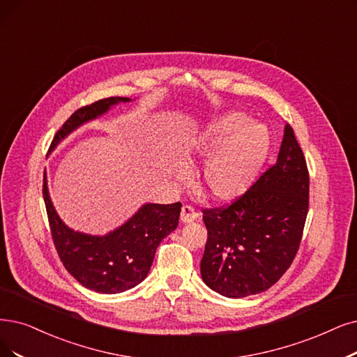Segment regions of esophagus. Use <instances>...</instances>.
<instances>
[{
	"label": "esophagus",
	"mask_w": 357,
	"mask_h": 357,
	"mask_svg": "<svg viewBox=\"0 0 357 357\" xmlns=\"http://www.w3.org/2000/svg\"><path fill=\"white\" fill-rule=\"evenodd\" d=\"M199 213L195 211L192 205H183L181 213H180V220L181 222H193L197 218Z\"/></svg>",
	"instance_id": "34e87169"
}]
</instances>
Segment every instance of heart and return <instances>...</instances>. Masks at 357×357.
Here are the masks:
<instances>
[{
  "label": "heart",
  "mask_w": 357,
  "mask_h": 357,
  "mask_svg": "<svg viewBox=\"0 0 357 357\" xmlns=\"http://www.w3.org/2000/svg\"><path fill=\"white\" fill-rule=\"evenodd\" d=\"M271 140L261 124L248 123L241 112H225L204 126L188 142L184 161L188 165L205 164L202 189L217 202H233L258 177L266 160ZM189 169L178 167L176 177L189 178Z\"/></svg>",
  "instance_id": "obj_1"
}]
</instances>
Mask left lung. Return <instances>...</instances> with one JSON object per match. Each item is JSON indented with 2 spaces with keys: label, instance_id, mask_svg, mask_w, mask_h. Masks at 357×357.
I'll list each match as a JSON object with an SVG mask.
<instances>
[{
  "label": "left lung",
  "instance_id": "8db88e82",
  "mask_svg": "<svg viewBox=\"0 0 357 357\" xmlns=\"http://www.w3.org/2000/svg\"><path fill=\"white\" fill-rule=\"evenodd\" d=\"M309 211V171L291 126L278 160L231 204L206 208L202 280L225 297L268 290L290 268Z\"/></svg>",
  "mask_w": 357,
  "mask_h": 357
}]
</instances>
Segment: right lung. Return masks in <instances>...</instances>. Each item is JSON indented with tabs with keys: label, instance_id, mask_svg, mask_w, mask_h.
Instances as JSON below:
<instances>
[{
	"label": "right lung",
	"instance_id": "right-lung-1",
	"mask_svg": "<svg viewBox=\"0 0 357 357\" xmlns=\"http://www.w3.org/2000/svg\"><path fill=\"white\" fill-rule=\"evenodd\" d=\"M127 101L130 99L105 98L79 108L55 133L50 151L83 123L102 116L112 105ZM42 193L54 246L63 265L82 286L105 294L126 291L146 278L156 248L176 230L181 211L180 202L146 204L117 230L107 236H89L73 231L56 215L45 176Z\"/></svg>",
	"mask_w": 357,
	"mask_h": 357
}]
</instances>
